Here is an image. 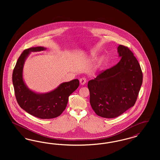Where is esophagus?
<instances>
[{
	"instance_id": "esophagus-1",
	"label": "esophagus",
	"mask_w": 160,
	"mask_h": 160,
	"mask_svg": "<svg viewBox=\"0 0 160 160\" xmlns=\"http://www.w3.org/2000/svg\"><path fill=\"white\" fill-rule=\"evenodd\" d=\"M86 82H87V80H86V79L85 78H81L80 79V83L82 85H84V84L86 83Z\"/></svg>"
}]
</instances>
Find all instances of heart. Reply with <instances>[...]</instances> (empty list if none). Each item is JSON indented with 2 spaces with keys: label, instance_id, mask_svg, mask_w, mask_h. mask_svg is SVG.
Listing matches in <instances>:
<instances>
[{
  "label": "heart",
  "instance_id": "obj_1",
  "mask_svg": "<svg viewBox=\"0 0 160 160\" xmlns=\"http://www.w3.org/2000/svg\"><path fill=\"white\" fill-rule=\"evenodd\" d=\"M102 60H101V61H102ZM101 61H100V62H99V63H101Z\"/></svg>",
  "mask_w": 160,
  "mask_h": 160
}]
</instances>
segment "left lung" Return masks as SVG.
Wrapping results in <instances>:
<instances>
[{
  "label": "left lung",
  "mask_w": 160,
  "mask_h": 160,
  "mask_svg": "<svg viewBox=\"0 0 160 160\" xmlns=\"http://www.w3.org/2000/svg\"><path fill=\"white\" fill-rule=\"evenodd\" d=\"M120 61L89 81L90 104L95 113L116 118L134 106L143 82L139 63L125 46L118 47Z\"/></svg>",
  "instance_id": "8db88e82"
}]
</instances>
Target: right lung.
Listing matches in <instances>:
<instances>
[{"instance_id": "obj_1", "label": "right lung", "mask_w": 160, "mask_h": 160, "mask_svg": "<svg viewBox=\"0 0 160 160\" xmlns=\"http://www.w3.org/2000/svg\"><path fill=\"white\" fill-rule=\"evenodd\" d=\"M44 47L24 50L18 59L12 73V83L18 104L28 113L40 119H52L60 116L65 109L69 96L79 86L78 79L61 83L52 91L39 93L31 90L23 80L24 62L31 52L46 50Z\"/></svg>"}]
</instances>
